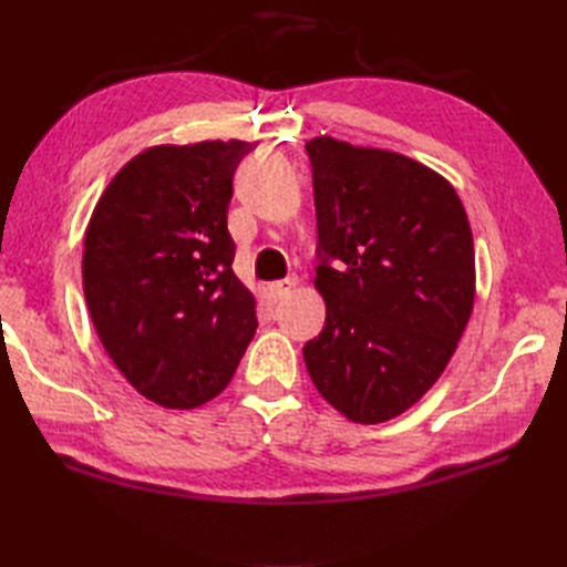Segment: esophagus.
I'll return each mask as SVG.
<instances>
[{
  "label": "esophagus",
  "instance_id": "34e87169",
  "mask_svg": "<svg viewBox=\"0 0 567 567\" xmlns=\"http://www.w3.org/2000/svg\"><path fill=\"white\" fill-rule=\"evenodd\" d=\"M297 287V277L295 275H290V277H285V280H277V282H270V297L275 299V302H280V299H285L287 295H290L292 290Z\"/></svg>",
  "mask_w": 567,
  "mask_h": 567
}]
</instances>
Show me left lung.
I'll return each mask as SVG.
<instances>
[{
    "mask_svg": "<svg viewBox=\"0 0 567 567\" xmlns=\"http://www.w3.org/2000/svg\"><path fill=\"white\" fill-rule=\"evenodd\" d=\"M307 153L327 323L305 363L331 406L380 424L419 402L455 353L475 299L473 234L449 179L406 155L329 136Z\"/></svg>",
    "mask_w": 567,
    "mask_h": 567,
    "instance_id": "obj_1",
    "label": "left lung"
}]
</instances>
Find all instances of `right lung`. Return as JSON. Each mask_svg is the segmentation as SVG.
Instances as JSON below:
<instances>
[{
  "mask_svg": "<svg viewBox=\"0 0 567 567\" xmlns=\"http://www.w3.org/2000/svg\"><path fill=\"white\" fill-rule=\"evenodd\" d=\"M246 141L155 146L104 189L84 234L82 285L104 351L151 402L219 394L258 329L226 228Z\"/></svg>",
  "mask_w": 567,
  "mask_h": 567,
  "instance_id": "add662e5",
  "label": "right lung"
}]
</instances>
